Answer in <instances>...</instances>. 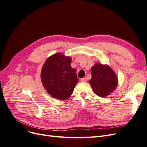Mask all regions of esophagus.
<instances>
[{"label": "esophagus", "instance_id": "obj_1", "mask_svg": "<svg viewBox=\"0 0 147 147\" xmlns=\"http://www.w3.org/2000/svg\"><path fill=\"white\" fill-rule=\"evenodd\" d=\"M80 80H81L82 82H86V80H87V78H86V77H84V78H81Z\"/></svg>", "mask_w": 147, "mask_h": 147}]
</instances>
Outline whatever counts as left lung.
Returning a JSON list of instances; mask_svg holds the SVG:
<instances>
[{
	"label": "left lung",
	"instance_id": "1",
	"mask_svg": "<svg viewBox=\"0 0 147 147\" xmlns=\"http://www.w3.org/2000/svg\"><path fill=\"white\" fill-rule=\"evenodd\" d=\"M91 72L92 78L90 83L96 95L106 97L116 89L118 78L109 65L96 63L91 67Z\"/></svg>",
	"mask_w": 147,
	"mask_h": 147
}]
</instances>
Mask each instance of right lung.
<instances>
[{
  "mask_svg": "<svg viewBox=\"0 0 147 147\" xmlns=\"http://www.w3.org/2000/svg\"><path fill=\"white\" fill-rule=\"evenodd\" d=\"M71 57L56 53L48 57L42 67L43 85L49 94L56 99H68L78 82L76 70L71 67Z\"/></svg>",
  "mask_w": 147,
  "mask_h": 147,
  "instance_id": "right-lung-1",
  "label": "right lung"
}]
</instances>
